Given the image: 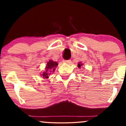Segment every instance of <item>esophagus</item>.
Instances as JSON below:
<instances>
[{"instance_id":"obj_1","label":"esophagus","mask_w":126,"mask_h":126,"mask_svg":"<svg viewBox=\"0 0 126 126\" xmlns=\"http://www.w3.org/2000/svg\"><path fill=\"white\" fill-rule=\"evenodd\" d=\"M63 63H66V64H70V63H71V60H64L63 61Z\"/></svg>"}]
</instances>
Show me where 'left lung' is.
Segmentation results:
<instances>
[{"label": "left lung", "instance_id": "left-lung-1", "mask_svg": "<svg viewBox=\"0 0 126 126\" xmlns=\"http://www.w3.org/2000/svg\"><path fill=\"white\" fill-rule=\"evenodd\" d=\"M82 65H83V64H82L81 62H79V63L78 64V67L79 68H80V67H81Z\"/></svg>", "mask_w": 126, "mask_h": 126}]
</instances>
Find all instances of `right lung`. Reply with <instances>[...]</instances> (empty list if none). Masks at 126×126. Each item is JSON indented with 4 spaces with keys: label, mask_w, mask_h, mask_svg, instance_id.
<instances>
[{
    "label": "right lung",
    "mask_w": 126,
    "mask_h": 126,
    "mask_svg": "<svg viewBox=\"0 0 126 126\" xmlns=\"http://www.w3.org/2000/svg\"><path fill=\"white\" fill-rule=\"evenodd\" d=\"M58 65V63L56 62H54L53 60H50L47 62V65H46V68H45V71L41 74V76L43 78L47 79L48 78L50 74H51L52 72H54L55 71L56 67Z\"/></svg>",
    "instance_id": "right-lung-1"
}]
</instances>
